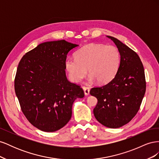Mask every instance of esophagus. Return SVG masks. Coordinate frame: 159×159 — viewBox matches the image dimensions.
<instances>
[{
	"label": "esophagus",
	"instance_id": "esophagus-1",
	"mask_svg": "<svg viewBox=\"0 0 159 159\" xmlns=\"http://www.w3.org/2000/svg\"><path fill=\"white\" fill-rule=\"evenodd\" d=\"M83 89H84V93H85V95H89V91H90V89H89V88L85 87V86H84V87H83Z\"/></svg>",
	"mask_w": 159,
	"mask_h": 159
}]
</instances>
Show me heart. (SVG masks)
<instances>
[{
    "label": "heart",
    "mask_w": 159,
    "mask_h": 159,
    "mask_svg": "<svg viewBox=\"0 0 159 159\" xmlns=\"http://www.w3.org/2000/svg\"><path fill=\"white\" fill-rule=\"evenodd\" d=\"M120 64L117 48L112 45L90 44L75 53V58L65 61V68L70 79L78 83L88 73L89 81L97 80L99 84L111 81L116 75Z\"/></svg>",
    "instance_id": "heart-1"
}]
</instances>
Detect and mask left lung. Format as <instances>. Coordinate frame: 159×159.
<instances>
[{
	"label": "left lung",
	"mask_w": 159,
	"mask_h": 159,
	"mask_svg": "<svg viewBox=\"0 0 159 159\" xmlns=\"http://www.w3.org/2000/svg\"><path fill=\"white\" fill-rule=\"evenodd\" d=\"M121 56L115 78L108 84L90 90L98 99L95 119L109 128H119L131 121L140 108L146 91L144 67L137 53L114 37L107 36Z\"/></svg>",
	"instance_id": "obj_1"
}]
</instances>
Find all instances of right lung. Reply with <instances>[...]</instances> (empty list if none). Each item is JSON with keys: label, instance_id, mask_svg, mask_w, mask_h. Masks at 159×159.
Segmentation results:
<instances>
[{"label": "right lung", "instance_id": "add662e5", "mask_svg": "<svg viewBox=\"0 0 159 159\" xmlns=\"http://www.w3.org/2000/svg\"><path fill=\"white\" fill-rule=\"evenodd\" d=\"M78 45L64 40L42 43L19 62L14 89L22 113L33 126L54 132L68 123L72 105L84 97L80 85L66 78L65 61Z\"/></svg>", "mask_w": 159, "mask_h": 159}]
</instances>
